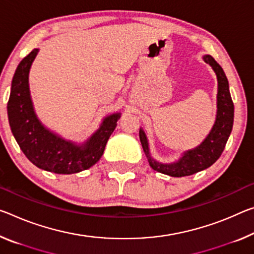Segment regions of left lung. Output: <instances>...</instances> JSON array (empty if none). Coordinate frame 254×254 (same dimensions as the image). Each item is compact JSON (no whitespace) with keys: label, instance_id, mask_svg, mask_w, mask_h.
<instances>
[{"label":"left lung","instance_id":"8db88e82","mask_svg":"<svg viewBox=\"0 0 254 254\" xmlns=\"http://www.w3.org/2000/svg\"><path fill=\"white\" fill-rule=\"evenodd\" d=\"M203 61L212 67L217 75L218 81V92H217V114L216 121L211 131L206 136V139L198 147L191 150L184 151L178 162L172 164H163L155 160L149 152V143L146 133L140 128L139 136L141 141L144 154L149 162V165L154 171L163 174L173 176V178H182L195 174L200 171L210 167L217 159L219 158L221 152L228 140L234 122V104L229 94V86L224 70L215 59L210 55H204Z\"/></svg>","mask_w":254,"mask_h":254}]
</instances>
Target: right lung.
<instances>
[{
  "instance_id": "add662e5",
  "label": "right lung",
  "mask_w": 254,
  "mask_h": 254,
  "mask_svg": "<svg viewBox=\"0 0 254 254\" xmlns=\"http://www.w3.org/2000/svg\"><path fill=\"white\" fill-rule=\"evenodd\" d=\"M37 53L38 48H35L19 63L12 79L7 102L12 133L23 154L38 168L56 174H74L88 170L103 156L121 113L106 116L98 130L82 144L48 130L36 115L29 91V71Z\"/></svg>"
}]
</instances>
